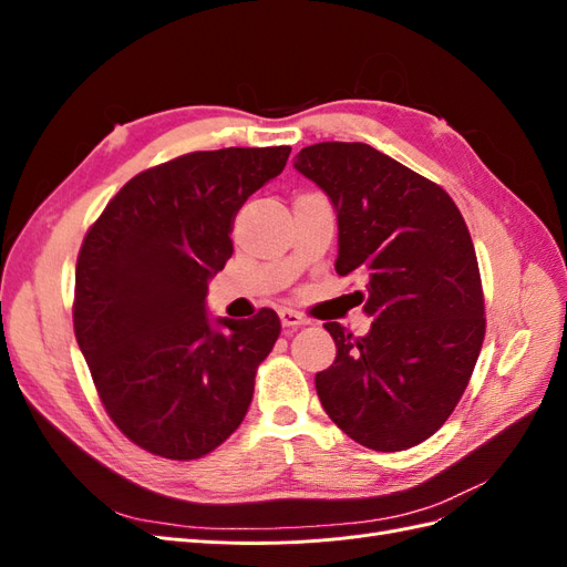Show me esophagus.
Listing matches in <instances>:
<instances>
[{
	"mask_svg": "<svg viewBox=\"0 0 567 567\" xmlns=\"http://www.w3.org/2000/svg\"><path fill=\"white\" fill-rule=\"evenodd\" d=\"M279 319H281V323L286 326V329H300V326L310 323V321H307V317H302L296 310H288V307H284V310L279 312Z\"/></svg>",
	"mask_w": 567,
	"mask_h": 567,
	"instance_id": "1",
	"label": "esophagus"
}]
</instances>
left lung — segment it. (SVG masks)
<instances>
[{"mask_svg":"<svg viewBox=\"0 0 567 567\" xmlns=\"http://www.w3.org/2000/svg\"><path fill=\"white\" fill-rule=\"evenodd\" d=\"M296 169L338 213L340 277L367 279L371 331L340 323L336 362L317 373L321 406L375 452L431 437L466 390L485 338V302L466 221L442 186L359 142L302 148Z\"/></svg>","mask_w":567,"mask_h":567,"instance_id":"obj_1","label":"left lung"}]
</instances>
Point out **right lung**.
<instances>
[{"label": "right lung", "mask_w": 567, "mask_h": 567, "mask_svg": "<svg viewBox=\"0 0 567 567\" xmlns=\"http://www.w3.org/2000/svg\"><path fill=\"white\" fill-rule=\"evenodd\" d=\"M290 146L186 153L132 177L84 236L73 323L99 398L134 444L200 458L241 425L274 310L208 317L241 205L284 173Z\"/></svg>", "instance_id": "1"}]
</instances>
